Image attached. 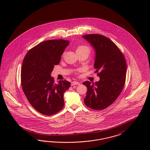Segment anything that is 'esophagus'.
Wrapping results in <instances>:
<instances>
[{
	"instance_id": "34e87169",
	"label": "esophagus",
	"mask_w": 150,
	"mask_h": 150,
	"mask_svg": "<svg viewBox=\"0 0 150 150\" xmlns=\"http://www.w3.org/2000/svg\"><path fill=\"white\" fill-rule=\"evenodd\" d=\"M80 84V82L76 81H74L71 82V86H75V85H79Z\"/></svg>"
}]
</instances>
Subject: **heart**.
Masks as SVG:
<instances>
[{"label":"heart","instance_id":"obj_1","mask_svg":"<svg viewBox=\"0 0 150 150\" xmlns=\"http://www.w3.org/2000/svg\"><path fill=\"white\" fill-rule=\"evenodd\" d=\"M88 53V54L91 52L90 48L85 45H79L76 48V53Z\"/></svg>","mask_w":150,"mask_h":150}]
</instances>
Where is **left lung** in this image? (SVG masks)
<instances>
[{
  "instance_id": "obj_1",
  "label": "left lung",
  "mask_w": 150,
  "mask_h": 150,
  "mask_svg": "<svg viewBox=\"0 0 150 150\" xmlns=\"http://www.w3.org/2000/svg\"><path fill=\"white\" fill-rule=\"evenodd\" d=\"M96 51L94 68L100 80L87 87L84 103L87 107L102 110L110 106L120 94L125 83L127 63L123 54L112 40L99 34L83 36Z\"/></svg>"
}]
</instances>
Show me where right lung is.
<instances>
[{
	"label": "right lung",
	"mask_w": 150,
	"mask_h": 150,
	"mask_svg": "<svg viewBox=\"0 0 150 150\" xmlns=\"http://www.w3.org/2000/svg\"><path fill=\"white\" fill-rule=\"evenodd\" d=\"M69 44L63 39L44 41L29 50L23 59L22 90L31 105L42 114H56L64 106V94L71 84L65 80L56 84L50 74Z\"/></svg>",
	"instance_id": "right-lung-1"
}]
</instances>
